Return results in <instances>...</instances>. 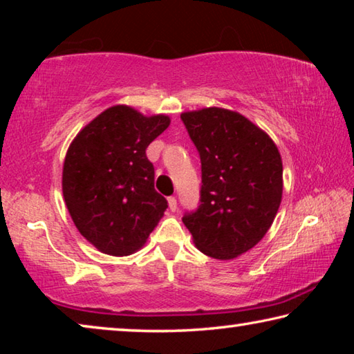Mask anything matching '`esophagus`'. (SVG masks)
<instances>
[{
	"label": "esophagus",
	"mask_w": 354,
	"mask_h": 354,
	"mask_svg": "<svg viewBox=\"0 0 354 354\" xmlns=\"http://www.w3.org/2000/svg\"><path fill=\"white\" fill-rule=\"evenodd\" d=\"M169 207H170V211H171V212H175V211H176V207H178V201H176L175 196H170V198H169Z\"/></svg>",
	"instance_id": "obj_1"
}]
</instances>
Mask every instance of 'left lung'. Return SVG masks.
<instances>
[{
  "label": "left lung",
  "instance_id": "1",
  "mask_svg": "<svg viewBox=\"0 0 354 354\" xmlns=\"http://www.w3.org/2000/svg\"><path fill=\"white\" fill-rule=\"evenodd\" d=\"M181 118L201 159V205L185 215L195 247L218 261L247 253L283 200V160L266 131L236 111L203 107Z\"/></svg>",
  "mask_w": 354,
  "mask_h": 354
}]
</instances>
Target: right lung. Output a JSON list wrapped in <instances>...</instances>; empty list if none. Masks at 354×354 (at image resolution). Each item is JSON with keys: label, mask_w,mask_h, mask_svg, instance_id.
<instances>
[{"label": "right lung", "mask_w": 354, "mask_h": 354, "mask_svg": "<svg viewBox=\"0 0 354 354\" xmlns=\"http://www.w3.org/2000/svg\"><path fill=\"white\" fill-rule=\"evenodd\" d=\"M170 122L165 113L143 115L115 104L71 140L62 169L64 201L81 236L101 253H136L164 217L167 200L154 190L145 151Z\"/></svg>", "instance_id": "add662e5"}]
</instances>
